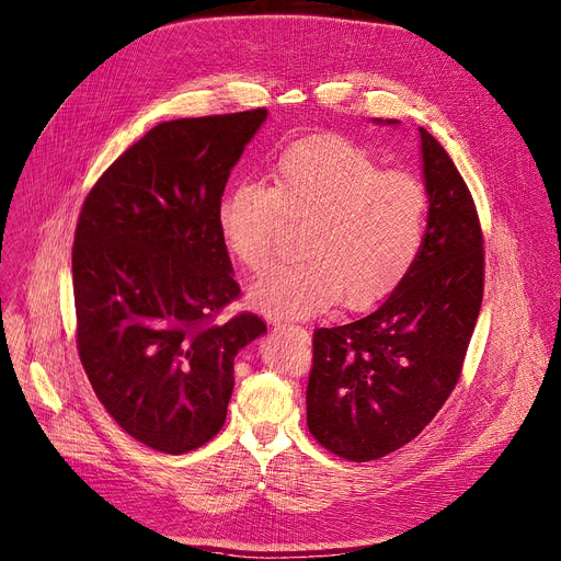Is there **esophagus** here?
I'll use <instances>...</instances> for the list:
<instances>
[{
	"instance_id": "obj_1",
	"label": "esophagus",
	"mask_w": 561,
	"mask_h": 561,
	"mask_svg": "<svg viewBox=\"0 0 561 561\" xmlns=\"http://www.w3.org/2000/svg\"><path fill=\"white\" fill-rule=\"evenodd\" d=\"M277 330H282V332H286L290 336H296V339L309 343V332L305 328H298V325H288V328L286 325H277Z\"/></svg>"
}]
</instances>
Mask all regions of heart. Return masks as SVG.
Masks as SVG:
<instances>
[{
  "label": "heart",
  "instance_id": "heart-1",
  "mask_svg": "<svg viewBox=\"0 0 561 561\" xmlns=\"http://www.w3.org/2000/svg\"><path fill=\"white\" fill-rule=\"evenodd\" d=\"M284 216L311 220L300 263L277 265L250 290L256 311L305 320L336 302L362 311L387 300L414 265L427 220L425 186L339 136L293 142L273 168V188L233 182L216 220L227 250L254 275L277 256Z\"/></svg>",
  "mask_w": 561,
  "mask_h": 561
}]
</instances>
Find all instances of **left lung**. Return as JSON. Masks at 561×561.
Segmentation results:
<instances>
[{"mask_svg":"<svg viewBox=\"0 0 561 561\" xmlns=\"http://www.w3.org/2000/svg\"><path fill=\"white\" fill-rule=\"evenodd\" d=\"M419 134L430 206L414 265L373 313L313 332L307 425L322 448L350 461L396 453L438 414L482 307L476 202L440 142L423 127Z\"/></svg>","mask_w":561,"mask_h":561,"instance_id":"left-lung-1","label":"left lung"}]
</instances>
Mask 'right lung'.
Listing matches in <instances>:
<instances>
[{"instance_id":"1","label":"right lung","mask_w":561,"mask_h":561,"mask_svg":"<svg viewBox=\"0 0 561 561\" xmlns=\"http://www.w3.org/2000/svg\"><path fill=\"white\" fill-rule=\"evenodd\" d=\"M268 111L161 123L88 193L72 248L77 347L93 391L129 436L182 455L227 419L233 357L265 334L239 298L216 220L231 168Z\"/></svg>"}]
</instances>
